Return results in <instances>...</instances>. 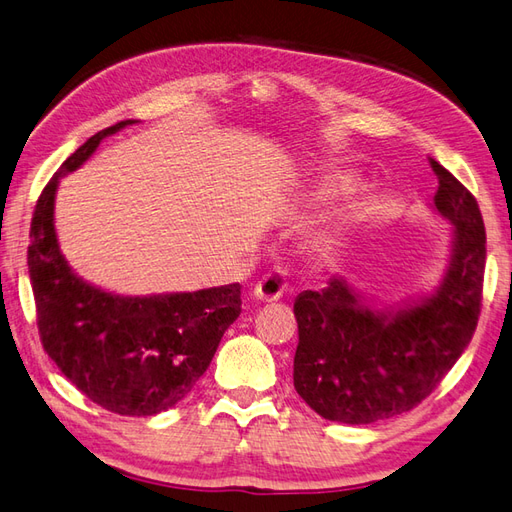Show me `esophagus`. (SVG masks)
<instances>
[{"mask_svg": "<svg viewBox=\"0 0 512 512\" xmlns=\"http://www.w3.org/2000/svg\"><path fill=\"white\" fill-rule=\"evenodd\" d=\"M286 289V276L284 271H271L254 286V297L258 302H276L282 297Z\"/></svg>", "mask_w": 512, "mask_h": 512, "instance_id": "obj_1", "label": "esophagus"}]
</instances>
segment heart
Wrapping results in <instances>:
<instances>
[{
  "label": "heart",
  "instance_id": "b5f03b06",
  "mask_svg": "<svg viewBox=\"0 0 512 512\" xmlns=\"http://www.w3.org/2000/svg\"><path fill=\"white\" fill-rule=\"evenodd\" d=\"M350 191H352V184L347 182L345 178H328L317 186V191L313 193V202H319V204L332 202V199L343 197Z\"/></svg>",
  "mask_w": 512,
  "mask_h": 512
}]
</instances>
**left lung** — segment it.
I'll return each instance as SVG.
<instances>
[{
  "instance_id": "left-lung-1",
  "label": "left lung",
  "mask_w": 512,
  "mask_h": 512,
  "mask_svg": "<svg viewBox=\"0 0 512 512\" xmlns=\"http://www.w3.org/2000/svg\"><path fill=\"white\" fill-rule=\"evenodd\" d=\"M430 167L439 178L436 213L454 226L450 267L432 295L373 308L339 276L295 299L293 384L323 419L365 426L408 413L439 386L476 332L484 221L476 197L434 158Z\"/></svg>"
}]
</instances>
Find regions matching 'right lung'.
<instances>
[{"label": "right lung", "mask_w": 512, "mask_h": 512, "mask_svg": "<svg viewBox=\"0 0 512 512\" xmlns=\"http://www.w3.org/2000/svg\"><path fill=\"white\" fill-rule=\"evenodd\" d=\"M132 123L93 134L47 182L32 217L28 271L41 343L65 378L110 413L149 417L176 406L204 376L223 332L241 315V284L126 297L71 271L54 228L58 182Z\"/></svg>", "instance_id": "add662e5"}]
</instances>
